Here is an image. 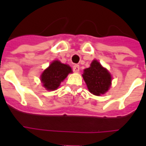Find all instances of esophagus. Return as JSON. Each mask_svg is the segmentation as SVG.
Masks as SVG:
<instances>
[{"label": "esophagus", "mask_w": 146, "mask_h": 146, "mask_svg": "<svg viewBox=\"0 0 146 146\" xmlns=\"http://www.w3.org/2000/svg\"><path fill=\"white\" fill-rule=\"evenodd\" d=\"M73 72H75V73H78L80 70L79 65H74V66H73Z\"/></svg>", "instance_id": "1"}]
</instances>
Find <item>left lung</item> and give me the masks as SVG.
<instances>
[{
  "label": "left lung",
  "mask_w": 146,
  "mask_h": 146,
  "mask_svg": "<svg viewBox=\"0 0 146 146\" xmlns=\"http://www.w3.org/2000/svg\"><path fill=\"white\" fill-rule=\"evenodd\" d=\"M89 92L95 95L104 94L111 85V75L98 61L94 60L91 66L85 69L82 75Z\"/></svg>",
  "instance_id": "obj_1"
}]
</instances>
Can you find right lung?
<instances>
[{"instance_id":"right-lung-1","label":"right lung","mask_w":146,"mask_h":146,"mask_svg":"<svg viewBox=\"0 0 146 146\" xmlns=\"http://www.w3.org/2000/svg\"><path fill=\"white\" fill-rule=\"evenodd\" d=\"M70 73H72L71 67L59 61H54L41 74V82L47 90L54 91Z\"/></svg>"}]
</instances>
